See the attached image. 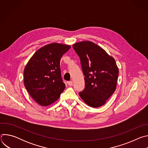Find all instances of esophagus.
<instances>
[{
  "label": "esophagus",
  "instance_id": "obj_1",
  "mask_svg": "<svg viewBox=\"0 0 148 148\" xmlns=\"http://www.w3.org/2000/svg\"><path fill=\"white\" fill-rule=\"evenodd\" d=\"M67 83H68V85H69V86H73V81H69V82H67Z\"/></svg>",
  "mask_w": 148,
  "mask_h": 148
}]
</instances>
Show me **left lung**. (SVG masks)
Instances as JSON below:
<instances>
[{"label": "left lung", "mask_w": 148, "mask_h": 148, "mask_svg": "<svg viewBox=\"0 0 148 148\" xmlns=\"http://www.w3.org/2000/svg\"><path fill=\"white\" fill-rule=\"evenodd\" d=\"M73 47L79 57L85 76V88L79 95L89 106L101 107L116 88L119 70L115 60L92 41L78 42Z\"/></svg>", "instance_id": "obj_1"}]
</instances>
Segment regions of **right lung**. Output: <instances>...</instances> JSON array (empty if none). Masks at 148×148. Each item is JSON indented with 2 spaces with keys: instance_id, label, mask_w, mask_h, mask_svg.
I'll list each match as a JSON object with an SVG mask.
<instances>
[{
  "instance_id": "add662e5",
  "label": "right lung",
  "mask_w": 148,
  "mask_h": 148,
  "mask_svg": "<svg viewBox=\"0 0 148 148\" xmlns=\"http://www.w3.org/2000/svg\"><path fill=\"white\" fill-rule=\"evenodd\" d=\"M70 45L50 43L38 49L24 70V84L32 98L41 106L56 101L66 86L61 75L60 62Z\"/></svg>"
}]
</instances>
